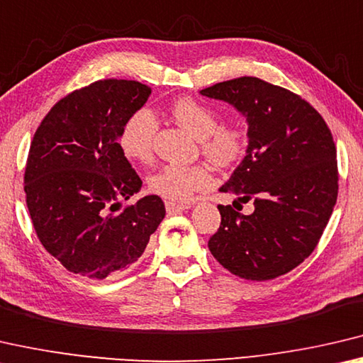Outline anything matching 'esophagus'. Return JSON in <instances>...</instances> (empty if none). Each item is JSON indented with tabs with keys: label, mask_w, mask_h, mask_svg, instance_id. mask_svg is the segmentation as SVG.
Returning a JSON list of instances; mask_svg holds the SVG:
<instances>
[{
	"label": "esophagus",
	"mask_w": 363,
	"mask_h": 363,
	"mask_svg": "<svg viewBox=\"0 0 363 363\" xmlns=\"http://www.w3.org/2000/svg\"><path fill=\"white\" fill-rule=\"evenodd\" d=\"M189 207H191L189 204H180V203H172V201H165V209H167L169 213L186 211Z\"/></svg>",
	"instance_id": "34e87169"
}]
</instances>
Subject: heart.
Wrapping results in <instances>:
<instances>
[{"label": "heart", "instance_id": "heart-1", "mask_svg": "<svg viewBox=\"0 0 363 363\" xmlns=\"http://www.w3.org/2000/svg\"><path fill=\"white\" fill-rule=\"evenodd\" d=\"M177 123L185 127L199 140L204 154L218 165L236 162L245 151V133L236 127H218L217 114L191 98L177 99L170 108ZM157 121L151 111L140 109L130 116L118 135V146L123 156L135 162H150ZM213 185L209 165L165 164L147 178V188L159 198L183 203L196 191Z\"/></svg>", "mask_w": 363, "mask_h": 363}]
</instances>
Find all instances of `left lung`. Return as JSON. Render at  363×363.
Wrapping results in <instances>:
<instances>
[{"instance_id":"obj_1","label":"left lung","mask_w":363,"mask_h":363,"mask_svg":"<svg viewBox=\"0 0 363 363\" xmlns=\"http://www.w3.org/2000/svg\"><path fill=\"white\" fill-rule=\"evenodd\" d=\"M199 93L231 104L247 122L246 156L220 188L236 199L233 207L218 206L222 223L209 249L236 277L273 280L312 254L333 213L337 162L331 132L307 101L255 77ZM249 200L255 212L246 216L240 209Z\"/></svg>"}]
</instances>
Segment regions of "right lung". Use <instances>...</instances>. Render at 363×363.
<instances>
[{
	"label": "right lung",
	"mask_w": 363,
	"mask_h": 363,
	"mask_svg": "<svg viewBox=\"0 0 363 363\" xmlns=\"http://www.w3.org/2000/svg\"><path fill=\"white\" fill-rule=\"evenodd\" d=\"M151 88L108 79L52 106L28 151L23 191L41 245L64 269L91 280L127 270L165 217L156 194L122 209L141 189L118 135Z\"/></svg>",
	"instance_id": "1"
}]
</instances>
